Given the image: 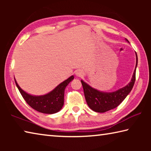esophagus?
<instances>
[{"label": "esophagus", "instance_id": "34e87169", "mask_svg": "<svg viewBox=\"0 0 151 151\" xmlns=\"http://www.w3.org/2000/svg\"><path fill=\"white\" fill-rule=\"evenodd\" d=\"M83 75H84V73L82 70H77L76 72V76H78V77H81V76H83Z\"/></svg>", "mask_w": 151, "mask_h": 151}]
</instances>
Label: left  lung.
Here are the masks:
<instances>
[{
    "label": "left lung",
    "mask_w": 151,
    "mask_h": 151,
    "mask_svg": "<svg viewBox=\"0 0 151 151\" xmlns=\"http://www.w3.org/2000/svg\"><path fill=\"white\" fill-rule=\"evenodd\" d=\"M128 42L129 40L126 39ZM136 53V66L131 81L127 86L112 93H104L91 87L81 80L86 103L90 109L97 112H105L118 106L131 91L136 79L138 57Z\"/></svg>",
    "instance_id": "8db88e82"
}]
</instances>
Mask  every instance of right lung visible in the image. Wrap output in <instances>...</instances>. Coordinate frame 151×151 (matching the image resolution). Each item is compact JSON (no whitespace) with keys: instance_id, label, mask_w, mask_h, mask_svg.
<instances>
[{"instance_id":"add662e5","label":"right lung","mask_w":151,"mask_h":151,"mask_svg":"<svg viewBox=\"0 0 151 151\" xmlns=\"http://www.w3.org/2000/svg\"><path fill=\"white\" fill-rule=\"evenodd\" d=\"M73 79L74 76H70L59 84L54 90L41 96H33L27 93L20 88L15 79L14 81L21 95L30 107L42 113L54 114L63 108L65 88Z\"/></svg>"}]
</instances>
